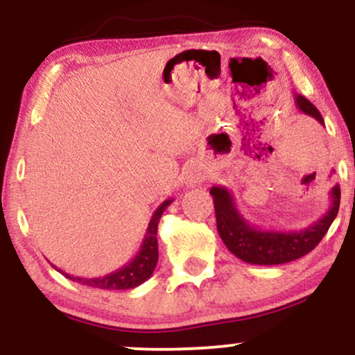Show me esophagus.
Wrapping results in <instances>:
<instances>
[{"mask_svg": "<svg viewBox=\"0 0 355 355\" xmlns=\"http://www.w3.org/2000/svg\"><path fill=\"white\" fill-rule=\"evenodd\" d=\"M202 177H203V175H202L200 170L191 168L190 172H189V175H187V185H189V187H195L198 182L202 180Z\"/></svg>", "mask_w": 355, "mask_h": 355, "instance_id": "obj_1", "label": "esophagus"}]
</instances>
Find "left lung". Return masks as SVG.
<instances>
[{
	"label": "left lung",
	"instance_id": "1",
	"mask_svg": "<svg viewBox=\"0 0 355 355\" xmlns=\"http://www.w3.org/2000/svg\"><path fill=\"white\" fill-rule=\"evenodd\" d=\"M295 105L305 115L324 125L319 110L305 96L295 95ZM210 195L214 197L220 239L235 257L254 266H280L307 255L327 234L340 205V187L334 185L329 191L331 207L312 225L302 230H263L252 225L240 214L229 189L215 185L210 189Z\"/></svg>",
	"mask_w": 355,
	"mask_h": 355
}]
</instances>
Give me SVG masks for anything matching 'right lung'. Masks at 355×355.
Segmentation results:
<instances>
[{
	"label": "right lung",
	"instance_id": "1",
	"mask_svg": "<svg viewBox=\"0 0 355 355\" xmlns=\"http://www.w3.org/2000/svg\"><path fill=\"white\" fill-rule=\"evenodd\" d=\"M173 202V198H168L155 210L148 223V229H146L145 239L141 242L140 250L138 254L130 260L126 266H123L118 270L107 274L103 277H95V279H85V277H75L70 274H64L63 270L56 268L61 272L67 279L73 280V282H78L81 285H87L92 288H105V291H128V288H135L138 285H141L145 280H148L152 277L155 267L158 262V240H157V230H158V222H160L162 215L166 207Z\"/></svg>",
	"mask_w": 355,
	"mask_h": 355
}]
</instances>
